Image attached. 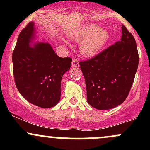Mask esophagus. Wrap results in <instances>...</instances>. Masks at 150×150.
<instances>
[{
  "label": "esophagus",
  "instance_id": "esophagus-1",
  "mask_svg": "<svg viewBox=\"0 0 150 150\" xmlns=\"http://www.w3.org/2000/svg\"><path fill=\"white\" fill-rule=\"evenodd\" d=\"M72 66L75 67V68H78L80 66V64H79V61L77 59V58H73V61H72Z\"/></svg>",
  "mask_w": 150,
  "mask_h": 150
}]
</instances>
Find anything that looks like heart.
<instances>
[{
  "mask_svg": "<svg viewBox=\"0 0 150 150\" xmlns=\"http://www.w3.org/2000/svg\"><path fill=\"white\" fill-rule=\"evenodd\" d=\"M69 39L82 42L80 51L86 57L97 56L109 40V32L95 24H88L68 34Z\"/></svg>",
  "mask_w": 150,
  "mask_h": 150,
  "instance_id": "heart-1",
  "label": "heart"
}]
</instances>
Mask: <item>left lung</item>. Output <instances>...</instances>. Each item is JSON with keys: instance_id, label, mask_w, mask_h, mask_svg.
<instances>
[{"instance_id": "1", "label": "left lung", "mask_w": 150, "mask_h": 150, "mask_svg": "<svg viewBox=\"0 0 150 150\" xmlns=\"http://www.w3.org/2000/svg\"><path fill=\"white\" fill-rule=\"evenodd\" d=\"M138 63L135 38L123 25L120 41L94 57L80 62L89 104L106 110L122 104L133 84Z\"/></svg>"}]
</instances>
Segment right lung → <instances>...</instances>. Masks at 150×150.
<instances>
[{
    "label": "right lung",
    "mask_w": 150,
    "mask_h": 150,
    "mask_svg": "<svg viewBox=\"0 0 150 150\" xmlns=\"http://www.w3.org/2000/svg\"><path fill=\"white\" fill-rule=\"evenodd\" d=\"M31 22L19 34L13 53V74L19 92L39 107H53L61 99L63 75L71 66V58H61L48 43L30 44L34 37Z\"/></svg>",
    "instance_id": "obj_1"
}]
</instances>
